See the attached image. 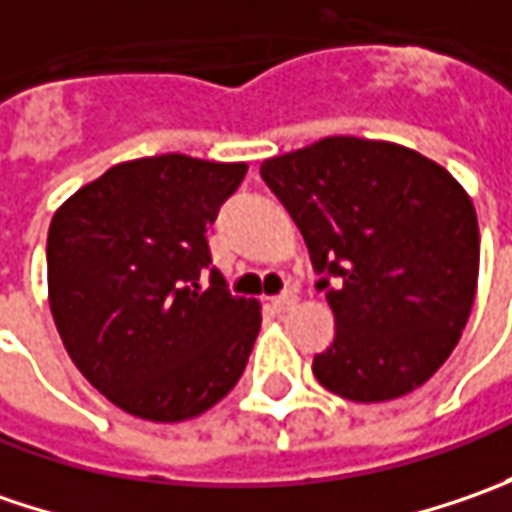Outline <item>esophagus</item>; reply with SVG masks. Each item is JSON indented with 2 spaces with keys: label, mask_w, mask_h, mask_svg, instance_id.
Here are the masks:
<instances>
[{
  "label": "esophagus",
  "mask_w": 512,
  "mask_h": 512,
  "mask_svg": "<svg viewBox=\"0 0 512 512\" xmlns=\"http://www.w3.org/2000/svg\"><path fill=\"white\" fill-rule=\"evenodd\" d=\"M270 305H273V310H276V313H287L290 307L296 305V293H293V290H285V293L273 296V299H270Z\"/></svg>",
  "instance_id": "34e87169"
}]
</instances>
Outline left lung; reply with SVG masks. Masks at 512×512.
I'll return each instance as SVG.
<instances>
[{"mask_svg": "<svg viewBox=\"0 0 512 512\" xmlns=\"http://www.w3.org/2000/svg\"><path fill=\"white\" fill-rule=\"evenodd\" d=\"M305 236L336 336L313 376L350 402L422 387L459 344L479 282V222L464 187L416 150L327 136L262 162Z\"/></svg>", "mask_w": 512, "mask_h": 512, "instance_id": "obj_1", "label": "left lung"}]
</instances>
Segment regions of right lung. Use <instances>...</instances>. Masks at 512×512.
<instances>
[{
  "mask_svg": "<svg viewBox=\"0 0 512 512\" xmlns=\"http://www.w3.org/2000/svg\"><path fill=\"white\" fill-rule=\"evenodd\" d=\"M245 173V162L182 153L133 159L53 213L56 330L82 376L130 416L185 422L245 373L262 327L259 302L227 290L205 236Z\"/></svg>",
  "mask_w": 512,
  "mask_h": 512,
  "instance_id": "add662e5",
  "label": "right lung"
}]
</instances>
